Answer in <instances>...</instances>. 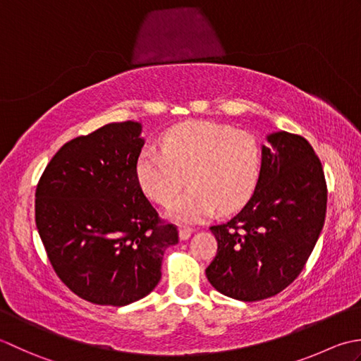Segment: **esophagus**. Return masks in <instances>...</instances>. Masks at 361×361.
<instances>
[{
    "label": "esophagus",
    "instance_id": "esophagus-1",
    "mask_svg": "<svg viewBox=\"0 0 361 361\" xmlns=\"http://www.w3.org/2000/svg\"><path fill=\"white\" fill-rule=\"evenodd\" d=\"M191 233H193V229H190V227H180L179 229V238L182 241H185L191 237Z\"/></svg>",
    "mask_w": 361,
    "mask_h": 361
}]
</instances>
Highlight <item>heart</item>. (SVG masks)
Here are the masks:
<instances>
[{"label": "heart", "instance_id": "1", "mask_svg": "<svg viewBox=\"0 0 361 361\" xmlns=\"http://www.w3.org/2000/svg\"><path fill=\"white\" fill-rule=\"evenodd\" d=\"M159 152L146 148L137 159V179L143 193L160 205L170 204L187 183L190 190L166 210L179 224H195L219 209L241 207L259 183L263 152L255 135L221 124H179L161 138Z\"/></svg>", "mask_w": 361, "mask_h": 361}]
</instances>
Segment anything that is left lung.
Instances as JSON below:
<instances>
[{"label":"left lung","instance_id":"8db88e82","mask_svg":"<svg viewBox=\"0 0 361 361\" xmlns=\"http://www.w3.org/2000/svg\"><path fill=\"white\" fill-rule=\"evenodd\" d=\"M267 142L251 200L231 221L210 227L218 251L205 276L224 296L245 302L274 296L300 274L327 209L324 171L312 145L285 130Z\"/></svg>","mask_w":361,"mask_h":361}]
</instances>
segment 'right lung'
Segmentation results:
<instances>
[{"mask_svg": "<svg viewBox=\"0 0 361 361\" xmlns=\"http://www.w3.org/2000/svg\"><path fill=\"white\" fill-rule=\"evenodd\" d=\"M145 138L137 121L110 123L73 138L51 159L35 190V224L56 274L98 305H129L156 288L166 247L137 179Z\"/></svg>", "mask_w": 361, "mask_h": 361, "instance_id": "obj_1", "label": "right lung"}]
</instances>
